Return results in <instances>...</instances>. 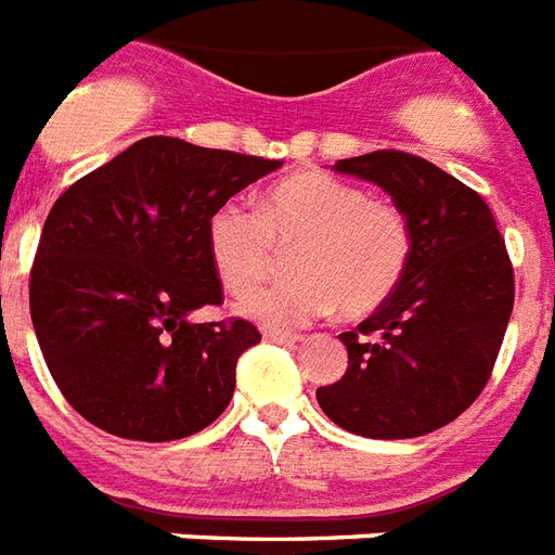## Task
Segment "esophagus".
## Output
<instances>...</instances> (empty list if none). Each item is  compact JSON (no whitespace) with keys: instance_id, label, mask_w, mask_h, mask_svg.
Returning <instances> with one entry per match:
<instances>
[{"instance_id":"1","label":"esophagus","mask_w":555,"mask_h":555,"mask_svg":"<svg viewBox=\"0 0 555 555\" xmlns=\"http://www.w3.org/2000/svg\"><path fill=\"white\" fill-rule=\"evenodd\" d=\"M261 338L270 340V344H294V340H299L297 335H291V332H279V330H261Z\"/></svg>"}]
</instances>
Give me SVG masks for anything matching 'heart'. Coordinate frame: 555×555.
Instances as JSON below:
<instances>
[{"label": "heart", "mask_w": 555, "mask_h": 555, "mask_svg": "<svg viewBox=\"0 0 555 555\" xmlns=\"http://www.w3.org/2000/svg\"><path fill=\"white\" fill-rule=\"evenodd\" d=\"M294 249L297 279L241 299L246 318L297 330L338 309L361 318L400 288L412 264L414 229L400 205L330 173H297L273 184L256 208L225 203L208 220V253L225 288L244 297Z\"/></svg>", "instance_id": "obj_1"}]
</instances>
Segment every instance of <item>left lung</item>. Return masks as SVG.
I'll use <instances>...</instances> for the list:
<instances>
[{"label":"left lung","instance_id":"8db88e82","mask_svg":"<svg viewBox=\"0 0 555 555\" xmlns=\"http://www.w3.org/2000/svg\"><path fill=\"white\" fill-rule=\"evenodd\" d=\"M338 173L379 184L414 229L400 288L340 332L347 373L318 388L332 424L364 438L435 433L474 403L506 335L515 273L486 199L409 152L340 158Z\"/></svg>","mask_w":555,"mask_h":555}]
</instances>
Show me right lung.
I'll use <instances>...</instances> for the list:
<instances>
[{
  "label": "right lung",
  "mask_w": 555,
  "mask_h": 555,
  "mask_svg": "<svg viewBox=\"0 0 555 555\" xmlns=\"http://www.w3.org/2000/svg\"><path fill=\"white\" fill-rule=\"evenodd\" d=\"M282 162L143 138L55 199L28 306L52 379L76 412L131 441H176L215 424L241 352L261 340L223 306L208 220Z\"/></svg>",
  "instance_id": "1"
}]
</instances>
